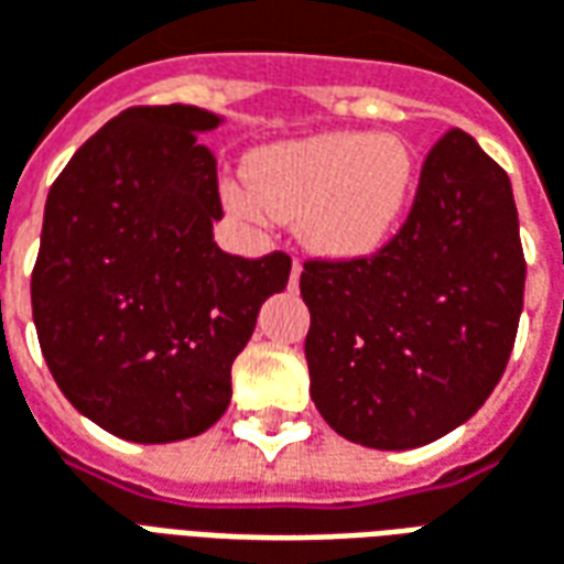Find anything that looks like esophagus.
I'll use <instances>...</instances> for the list:
<instances>
[{
  "instance_id": "34e87169",
  "label": "esophagus",
  "mask_w": 564,
  "mask_h": 564,
  "mask_svg": "<svg viewBox=\"0 0 564 564\" xmlns=\"http://www.w3.org/2000/svg\"><path fill=\"white\" fill-rule=\"evenodd\" d=\"M301 261H294L291 263V289H297V279H301Z\"/></svg>"
}]
</instances>
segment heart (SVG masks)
Listing matches in <instances>:
<instances>
[{"label": "heart", "mask_w": 564, "mask_h": 564, "mask_svg": "<svg viewBox=\"0 0 564 564\" xmlns=\"http://www.w3.org/2000/svg\"><path fill=\"white\" fill-rule=\"evenodd\" d=\"M413 187L416 158L401 139L322 133L254 151L249 178L225 182V203L258 225L301 218L313 249L361 258L389 242Z\"/></svg>", "instance_id": "1"}]
</instances>
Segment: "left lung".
<instances>
[{"label":"left lung","mask_w":564,"mask_h":564,"mask_svg":"<svg viewBox=\"0 0 564 564\" xmlns=\"http://www.w3.org/2000/svg\"><path fill=\"white\" fill-rule=\"evenodd\" d=\"M522 291L510 178L474 135L446 130L422 163L406 221L377 254L303 263L318 413L370 449L449 434L505 373Z\"/></svg>","instance_id":"left-lung-1"}]
</instances>
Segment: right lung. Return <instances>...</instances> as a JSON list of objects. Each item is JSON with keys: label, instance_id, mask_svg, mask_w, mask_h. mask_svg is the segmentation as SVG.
I'll list each match as a JSON object with an SVG mask.
<instances>
[{"label": "right lung", "instance_id": "obj_1", "mask_svg": "<svg viewBox=\"0 0 564 564\" xmlns=\"http://www.w3.org/2000/svg\"><path fill=\"white\" fill-rule=\"evenodd\" d=\"M197 106H135L84 142L51 185L33 322L51 377L115 437L173 443L212 429L261 303L289 285L285 251L227 254L218 163Z\"/></svg>", "mask_w": 564, "mask_h": 564}]
</instances>
